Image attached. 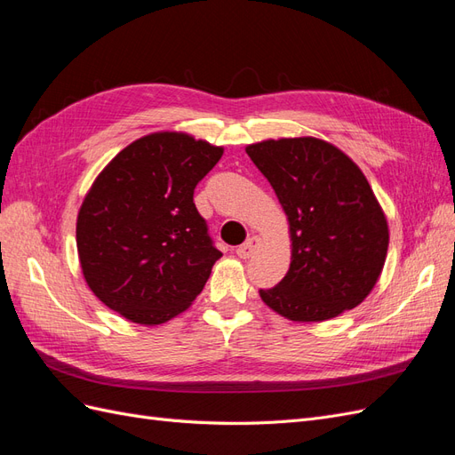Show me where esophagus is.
<instances>
[{"label": "esophagus", "mask_w": 455, "mask_h": 455, "mask_svg": "<svg viewBox=\"0 0 455 455\" xmlns=\"http://www.w3.org/2000/svg\"><path fill=\"white\" fill-rule=\"evenodd\" d=\"M258 246H259V239H258L256 235H252V237L246 239L241 246H237V256L243 258V259L251 258V256L256 252Z\"/></svg>", "instance_id": "34e87169"}]
</instances>
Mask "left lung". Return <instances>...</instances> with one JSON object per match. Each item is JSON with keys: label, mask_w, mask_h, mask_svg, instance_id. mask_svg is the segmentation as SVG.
Returning <instances> with one entry per match:
<instances>
[{"label": "left lung", "mask_w": 455, "mask_h": 455, "mask_svg": "<svg viewBox=\"0 0 455 455\" xmlns=\"http://www.w3.org/2000/svg\"><path fill=\"white\" fill-rule=\"evenodd\" d=\"M288 216L292 261L266 304L291 321H326L374 288L389 246L387 220L361 169L316 139L266 140L246 148Z\"/></svg>", "instance_id": "obj_1"}]
</instances>
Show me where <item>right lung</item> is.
Returning a JSON list of instances; mask_svg holds the SVG:
<instances>
[{
	"instance_id": "add662e5",
	"label": "right lung",
	"mask_w": 455,
	"mask_h": 455,
	"mask_svg": "<svg viewBox=\"0 0 455 455\" xmlns=\"http://www.w3.org/2000/svg\"><path fill=\"white\" fill-rule=\"evenodd\" d=\"M224 149L188 134L132 142L96 178L77 216L85 281L109 309L161 324L188 309L222 256L194 203Z\"/></svg>"
}]
</instances>
